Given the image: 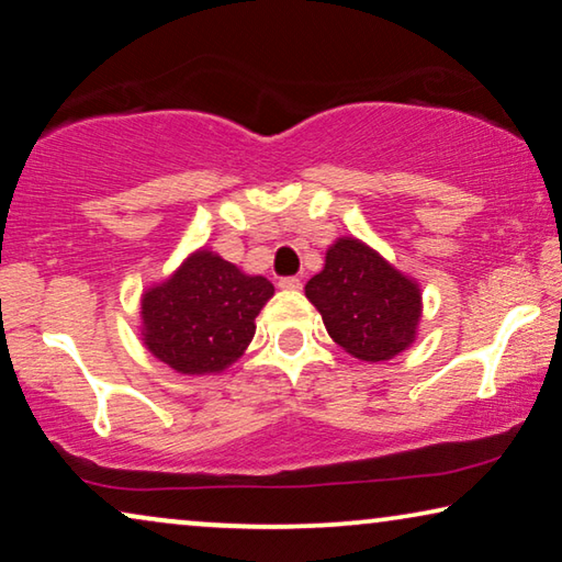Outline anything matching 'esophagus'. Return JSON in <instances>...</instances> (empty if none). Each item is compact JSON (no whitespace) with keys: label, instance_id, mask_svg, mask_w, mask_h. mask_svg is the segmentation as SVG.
<instances>
[{"label":"esophagus","instance_id":"34e87169","mask_svg":"<svg viewBox=\"0 0 562 562\" xmlns=\"http://www.w3.org/2000/svg\"><path fill=\"white\" fill-rule=\"evenodd\" d=\"M279 289L299 291L302 289V279H296V276H283V279H279Z\"/></svg>","mask_w":562,"mask_h":562}]
</instances>
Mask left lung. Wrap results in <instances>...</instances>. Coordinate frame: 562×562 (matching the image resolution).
Returning a JSON list of instances; mask_svg holds the SVG:
<instances>
[{
	"label": "left lung",
	"mask_w": 562,
	"mask_h": 562,
	"mask_svg": "<svg viewBox=\"0 0 562 562\" xmlns=\"http://www.w3.org/2000/svg\"><path fill=\"white\" fill-rule=\"evenodd\" d=\"M333 340L360 360H389L409 348L422 314L417 283L360 240L342 237L304 286Z\"/></svg>",
	"instance_id": "1"
}]
</instances>
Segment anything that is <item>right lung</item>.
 Wrapping results in <instances>:
<instances>
[{
  "mask_svg": "<svg viewBox=\"0 0 562 562\" xmlns=\"http://www.w3.org/2000/svg\"><path fill=\"white\" fill-rule=\"evenodd\" d=\"M271 296L273 283L263 276H245L199 250L166 283L143 294L145 345L179 373H220L248 348L258 312Z\"/></svg>",
  "mask_w": 562,
  "mask_h": 562,
  "instance_id": "right-lung-1",
  "label": "right lung"
}]
</instances>
